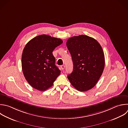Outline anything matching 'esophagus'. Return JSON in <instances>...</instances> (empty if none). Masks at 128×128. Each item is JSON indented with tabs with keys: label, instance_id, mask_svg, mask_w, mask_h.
<instances>
[{
	"label": "esophagus",
	"instance_id": "esophagus-1",
	"mask_svg": "<svg viewBox=\"0 0 128 128\" xmlns=\"http://www.w3.org/2000/svg\"><path fill=\"white\" fill-rule=\"evenodd\" d=\"M60 67H61L62 70H64V68H65V66H64V65H62V66H60Z\"/></svg>",
	"mask_w": 128,
	"mask_h": 128
}]
</instances>
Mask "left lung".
Here are the masks:
<instances>
[{
  "mask_svg": "<svg viewBox=\"0 0 128 128\" xmlns=\"http://www.w3.org/2000/svg\"><path fill=\"white\" fill-rule=\"evenodd\" d=\"M67 48L73 62V71L68 76L72 86L80 92L92 88L102 76L104 56L100 44L86 35L68 38Z\"/></svg>",
  "mask_w": 128,
  "mask_h": 128,
  "instance_id": "obj_1",
  "label": "left lung"
}]
</instances>
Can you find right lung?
<instances>
[{"mask_svg": "<svg viewBox=\"0 0 128 128\" xmlns=\"http://www.w3.org/2000/svg\"><path fill=\"white\" fill-rule=\"evenodd\" d=\"M62 42L60 38L42 34L31 40L25 46L22 57V70L26 80L34 88L46 90L60 74L52 52Z\"/></svg>", "mask_w": 128, "mask_h": 128, "instance_id": "obj_1", "label": "right lung"}]
</instances>
